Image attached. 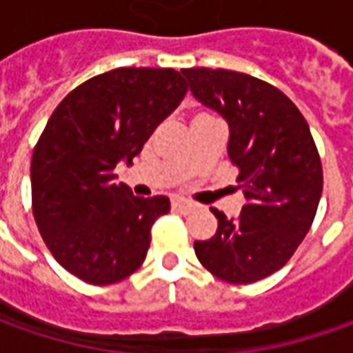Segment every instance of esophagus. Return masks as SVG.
Returning <instances> with one entry per match:
<instances>
[{"instance_id":"obj_1","label":"esophagus","mask_w":353,"mask_h":353,"mask_svg":"<svg viewBox=\"0 0 353 353\" xmlns=\"http://www.w3.org/2000/svg\"><path fill=\"white\" fill-rule=\"evenodd\" d=\"M172 210L181 212V214H188V212L194 210V204L188 202V200H183V198H174L172 200Z\"/></svg>"}]
</instances>
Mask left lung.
Listing matches in <instances>:
<instances>
[{"label":"left lung","instance_id":"8db88e82","mask_svg":"<svg viewBox=\"0 0 353 353\" xmlns=\"http://www.w3.org/2000/svg\"><path fill=\"white\" fill-rule=\"evenodd\" d=\"M192 96L228 121V157L245 204L237 218L212 208L216 234L194 241L200 263L222 281L269 277L308 234L322 194V165L308 123L275 86L224 68L181 70Z\"/></svg>","mask_w":353,"mask_h":353}]
</instances>
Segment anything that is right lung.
<instances>
[{"label":"right lung","mask_w":353,"mask_h":353,"mask_svg":"<svg viewBox=\"0 0 353 353\" xmlns=\"http://www.w3.org/2000/svg\"><path fill=\"white\" fill-rule=\"evenodd\" d=\"M172 68H116L62 100L31 159L33 216L54 259L90 285H112L145 261L167 196H133L117 183L186 94Z\"/></svg>","instance_id":"add662e5"}]
</instances>
